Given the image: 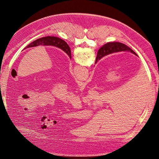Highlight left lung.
<instances>
[{
    "label": "left lung",
    "instance_id": "obj_1",
    "mask_svg": "<svg viewBox=\"0 0 159 159\" xmlns=\"http://www.w3.org/2000/svg\"><path fill=\"white\" fill-rule=\"evenodd\" d=\"M38 46H52L58 48L66 52L71 59V50L68 44L61 38L56 36H46L38 38L36 40L32 42L31 44L27 46L25 49Z\"/></svg>",
    "mask_w": 159,
    "mask_h": 159
}]
</instances>
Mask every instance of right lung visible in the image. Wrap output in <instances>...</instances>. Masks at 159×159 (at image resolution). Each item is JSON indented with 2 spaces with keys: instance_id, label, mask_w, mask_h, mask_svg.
<instances>
[{
  "instance_id": "add662e5",
  "label": "right lung",
  "mask_w": 159,
  "mask_h": 159,
  "mask_svg": "<svg viewBox=\"0 0 159 159\" xmlns=\"http://www.w3.org/2000/svg\"><path fill=\"white\" fill-rule=\"evenodd\" d=\"M119 52H129L138 56L136 53L134 52L132 49L128 47L127 45L123 44V43L118 42H108L107 44L103 45L102 47H101L99 50H98L97 57H96V60L95 63V64L97 63L99 60H100L103 57L105 56L113 54V53Z\"/></svg>"
}]
</instances>
